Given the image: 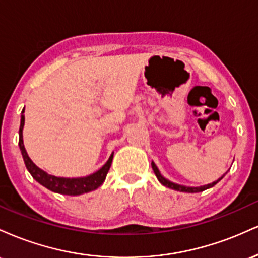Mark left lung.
<instances>
[{
	"instance_id": "obj_1",
	"label": "left lung",
	"mask_w": 258,
	"mask_h": 258,
	"mask_svg": "<svg viewBox=\"0 0 258 258\" xmlns=\"http://www.w3.org/2000/svg\"><path fill=\"white\" fill-rule=\"evenodd\" d=\"M152 167H153L154 173H155L156 178L159 179V182L161 183L162 185L167 186V188L174 189V190H177V191H185V193H199V191H204V190H205V189L211 188V186H214V185L216 184V183L220 182V180H221L222 178H223L224 174H226V173H224L223 176H222L220 179H217V180H216V182H214V183H210V184H207V185H203V186H194V188H191V186H184V185L176 184V183H172V182H170V180H167L166 178H164V177H162L161 174H160L159 170H158V167H156V165L154 164V162H152Z\"/></svg>"
}]
</instances>
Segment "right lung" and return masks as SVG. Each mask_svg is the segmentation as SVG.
Segmentation results:
<instances>
[{"instance_id": "obj_1", "label": "right lung", "mask_w": 258, "mask_h": 258, "mask_svg": "<svg viewBox=\"0 0 258 258\" xmlns=\"http://www.w3.org/2000/svg\"><path fill=\"white\" fill-rule=\"evenodd\" d=\"M24 112V110H23ZM24 115H22V120H20V127H19V148L22 152L23 159H24L25 166L28 171L30 172L32 178L36 179L41 185L46 186L49 190L54 191V193L65 194V195H80L84 193H88V191L94 190L98 186L103 184L105 180L106 174H108L109 168L111 166L112 155L109 158L106 164L100 170L97 171L96 173L91 174V176L84 177V178H63V177H55L51 176V174L46 173L44 171L38 168L31 159L29 158L28 153H26L24 143H23V127H24Z\"/></svg>"}]
</instances>
